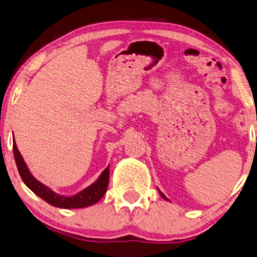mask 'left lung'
Returning <instances> with one entry per match:
<instances>
[{
	"mask_svg": "<svg viewBox=\"0 0 257 257\" xmlns=\"http://www.w3.org/2000/svg\"><path fill=\"white\" fill-rule=\"evenodd\" d=\"M160 194H161V195H162V196H163V198H166V195H164V194H162V193H161V192H160Z\"/></svg>",
	"mask_w": 257,
	"mask_h": 257,
	"instance_id": "1",
	"label": "left lung"
}]
</instances>
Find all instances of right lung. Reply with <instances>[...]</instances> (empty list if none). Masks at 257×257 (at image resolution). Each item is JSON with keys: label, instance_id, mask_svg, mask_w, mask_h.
<instances>
[{"label": "right lung", "instance_id": "obj_1", "mask_svg": "<svg viewBox=\"0 0 257 257\" xmlns=\"http://www.w3.org/2000/svg\"><path fill=\"white\" fill-rule=\"evenodd\" d=\"M13 153H14L15 162H17V167L20 174L22 181L26 183V186L31 189L32 192L36 193L38 196H40L43 200L49 202L50 205L56 206V207L61 208H82L87 207V206L96 204L101 198L104 195L107 191L109 181V167H107L103 170L101 176L97 179L96 182L88 187V188L83 189V191L78 193L74 196H63L56 194L52 192L49 187L44 186L43 183L37 181L32 174L28 170V168L25 163L24 158H22L20 151L18 150L17 144H13Z\"/></svg>", "mask_w": 257, "mask_h": 257}]
</instances>
